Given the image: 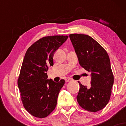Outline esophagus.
<instances>
[{
    "instance_id": "1",
    "label": "esophagus",
    "mask_w": 126,
    "mask_h": 126,
    "mask_svg": "<svg viewBox=\"0 0 126 126\" xmlns=\"http://www.w3.org/2000/svg\"><path fill=\"white\" fill-rule=\"evenodd\" d=\"M72 80V79H70V78H66V79H65V81L66 82H70Z\"/></svg>"
}]
</instances>
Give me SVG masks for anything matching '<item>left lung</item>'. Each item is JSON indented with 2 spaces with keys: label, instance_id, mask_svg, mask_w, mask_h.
Listing matches in <instances>:
<instances>
[{
  "label": "left lung",
  "instance_id": "8db88e82",
  "mask_svg": "<svg viewBox=\"0 0 126 126\" xmlns=\"http://www.w3.org/2000/svg\"><path fill=\"white\" fill-rule=\"evenodd\" d=\"M69 37L79 64L91 72L90 88L78 82L80 89L76 96L77 101L83 109L97 112L108 104L114 84L109 56L105 49L90 36L74 34Z\"/></svg>",
  "mask_w": 126,
  "mask_h": 126
}]
</instances>
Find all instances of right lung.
Segmentation results:
<instances>
[{
    "label": "right lung",
    "instance_id": "obj_1",
    "mask_svg": "<svg viewBox=\"0 0 126 126\" xmlns=\"http://www.w3.org/2000/svg\"><path fill=\"white\" fill-rule=\"evenodd\" d=\"M68 38L66 35L44 37L26 52L18 80L24 108L32 115L44 118L53 112L58 95L65 81L47 79L49 66H53V56Z\"/></svg>",
    "mask_w": 126,
    "mask_h": 126
}]
</instances>
